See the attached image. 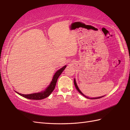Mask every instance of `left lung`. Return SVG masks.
I'll use <instances>...</instances> for the list:
<instances>
[{
	"mask_svg": "<svg viewBox=\"0 0 130 130\" xmlns=\"http://www.w3.org/2000/svg\"><path fill=\"white\" fill-rule=\"evenodd\" d=\"M74 85H75V88H76V89H77V90L78 91V92L81 94H82L83 95V96H84L85 97H86V98H89L88 97V96H85V95H84L82 93V92H81L80 90V89H79V88H78V85H77V84H76V81H75V79H74ZM103 96H99V97H96V98H90V99H98V98H102V97H103Z\"/></svg>",
	"mask_w": 130,
	"mask_h": 130,
	"instance_id": "1",
	"label": "left lung"
}]
</instances>
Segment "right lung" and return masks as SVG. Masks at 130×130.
<instances>
[{
    "mask_svg": "<svg viewBox=\"0 0 130 130\" xmlns=\"http://www.w3.org/2000/svg\"><path fill=\"white\" fill-rule=\"evenodd\" d=\"M66 67H67V65L64 66V67H62V68H61L60 69L58 70L55 73L51 83L50 84L48 87L46 88L45 90L39 93L29 94H22L19 93L18 92L16 93H17L18 94L23 96L24 98L29 99H34V100H41V99L47 98L51 94V93L52 92H53V90H54L55 88V86H56V84L58 78H59V76L61 75V74L62 73V71L64 70Z\"/></svg>",
    "mask_w": 130,
    "mask_h": 130,
    "instance_id": "obj_1",
    "label": "right lung"
}]
</instances>
